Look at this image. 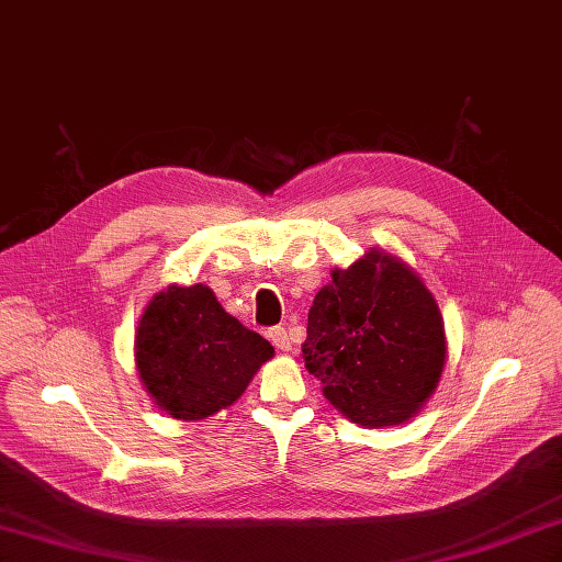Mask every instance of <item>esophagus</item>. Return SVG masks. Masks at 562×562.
<instances>
[{"label":"esophagus","instance_id":"1","mask_svg":"<svg viewBox=\"0 0 562 562\" xmlns=\"http://www.w3.org/2000/svg\"><path fill=\"white\" fill-rule=\"evenodd\" d=\"M269 339H271V342H274V347H277L279 351H291V349H293L291 335H288V330L281 328V326L269 330Z\"/></svg>","mask_w":562,"mask_h":562}]
</instances>
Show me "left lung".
I'll return each instance as SVG.
<instances>
[{
	"label": "left lung",
	"instance_id": "left-lung-1",
	"mask_svg": "<svg viewBox=\"0 0 562 562\" xmlns=\"http://www.w3.org/2000/svg\"><path fill=\"white\" fill-rule=\"evenodd\" d=\"M314 297L302 359L323 396L368 429L413 419L443 375L438 302L396 255L370 248Z\"/></svg>",
	"mask_w": 562,
	"mask_h": 562
}]
</instances>
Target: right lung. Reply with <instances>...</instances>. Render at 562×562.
Here are the masks:
<instances>
[{
    "label": "right lung",
    "mask_w": 562,
    "mask_h": 562,
    "mask_svg": "<svg viewBox=\"0 0 562 562\" xmlns=\"http://www.w3.org/2000/svg\"><path fill=\"white\" fill-rule=\"evenodd\" d=\"M135 368L161 413L196 422L239 401L274 347L223 310L209 285H168L135 328Z\"/></svg>",
    "instance_id": "1"
}]
</instances>
